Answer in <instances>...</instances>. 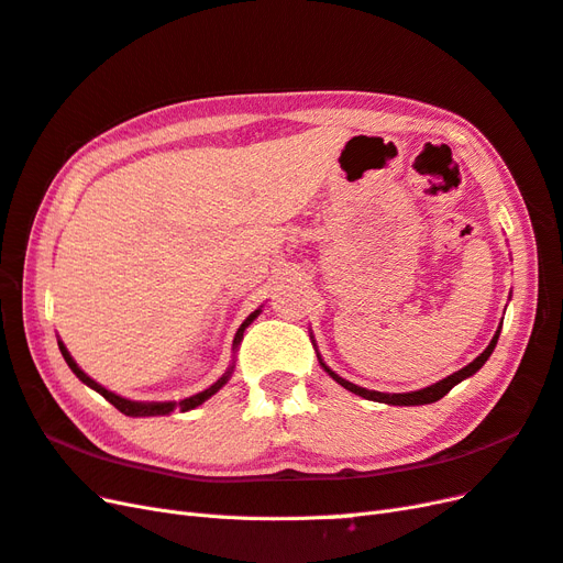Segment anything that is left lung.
<instances>
[{"instance_id":"left-lung-1","label":"left lung","mask_w":563,"mask_h":563,"mask_svg":"<svg viewBox=\"0 0 563 563\" xmlns=\"http://www.w3.org/2000/svg\"><path fill=\"white\" fill-rule=\"evenodd\" d=\"M497 336H500V330L495 332V336L490 340V344L486 346V351L481 353V356H476L470 365H464L462 371L453 373L451 377H445V379H441V382H437V384H431V387H427V389L410 391V394H382V391L363 389V387H356V384H351V382L342 379L340 375H334L323 361H320V365H323V367H325V373H328L336 384H342V387H344L346 391L356 394V396H363V398H367V400H377V404H389V406H424V404H433V400L443 398L448 391H451V389L455 387L457 382H462V379H467L470 375H474V373L478 371V367L488 361V356H490L493 349H495V344H497Z\"/></svg>"}]
</instances>
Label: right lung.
<instances>
[{"mask_svg":"<svg viewBox=\"0 0 563 563\" xmlns=\"http://www.w3.org/2000/svg\"><path fill=\"white\" fill-rule=\"evenodd\" d=\"M256 313L260 311H254V313H250V318L245 320L243 325L238 328V332H235V340H233V346H238L240 344V340H243V332H245V328L252 323V320L256 318ZM58 349H60V353H63V358H66V363L70 365V371L82 379L87 387H91L93 391H99L106 400H110L112 406H115L120 412H124V415H130V417H151V415H169L174 408H179L181 412L184 410H190V408H196V406H200L202 400H207L210 398L212 394H217L223 384H227V379L231 377V371L223 375L221 379H217L210 389H205V391H200V394H196V396H190V398H184V400H179V404H136V400H126V398H122V396H118V394H112V391H108L106 387H101V384H96L91 377H87L82 371H79L77 367V363L73 361V356L68 353V349L63 346L60 342H58Z\"/></svg>","mask_w":563,"mask_h":563,"instance_id":"add662e5","label":"right lung"}]
</instances>
